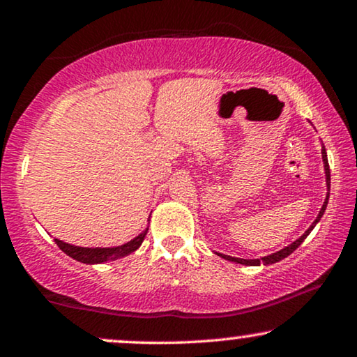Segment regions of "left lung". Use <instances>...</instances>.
Instances as JSON below:
<instances>
[{"label":"left lung","mask_w":357,"mask_h":357,"mask_svg":"<svg viewBox=\"0 0 357 357\" xmlns=\"http://www.w3.org/2000/svg\"><path fill=\"white\" fill-rule=\"evenodd\" d=\"M321 159H324V164H325V175H326V187H328V193H326V198H325V203H324V206H321V209H320V213H319V216H317V219L314 222H312V226L307 229V231L302 234V236L297 238V241H294L291 243V245H287V247H284V248H281L280 252H276V253H271V255H266V257H263V258H253V260H245V258H236V257H229V255H222V253H218L219 257H222L224 260H229V261H234V263H241V265H247V266H258L260 265V263H263V265H271V263H276V261H280V260H282V258H286V257H289L292 252L296 250L297 247L301 245L302 242L305 241L307 238V236H309V234L312 232V229H314L315 226H317V222L320 221V218L324 216V213H325V209H326V204H328V198H330V165H328V158H326V151H325V146H321Z\"/></svg>","instance_id":"obj_1"}]
</instances>
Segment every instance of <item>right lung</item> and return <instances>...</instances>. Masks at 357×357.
Returning a JSON list of instances; mask_svg holds the SVG:
<instances>
[{
  "label": "right lung",
  "mask_w": 357,
  "mask_h": 357,
  "mask_svg": "<svg viewBox=\"0 0 357 357\" xmlns=\"http://www.w3.org/2000/svg\"><path fill=\"white\" fill-rule=\"evenodd\" d=\"M146 234H148V227L144 229L143 232L139 234L138 237H135L133 241L123 243V245L119 247H96V248H89V247H76L71 245V243H66L60 241V238H55V243L61 248L66 255H70L75 260L81 261V263H87V265H96V263H104V261H112L116 260V258L126 257L130 253H133L135 250H138L141 243H143Z\"/></svg>",
  "instance_id": "obj_1"
}]
</instances>
